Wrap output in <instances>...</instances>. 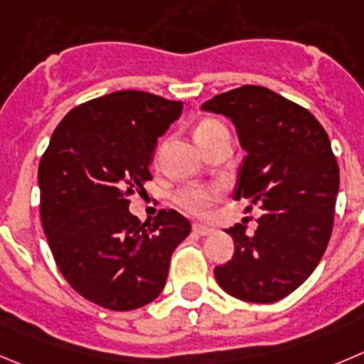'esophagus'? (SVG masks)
Wrapping results in <instances>:
<instances>
[{
	"label": "esophagus",
	"instance_id": "34e87169",
	"mask_svg": "<svg viewBox=\"0 0 364 364\" xmlns=\"http://www.w3.org/2000/svg\"><path fill=\"white\" fill-rule=\"evenodd\" d=\"M193 232H195V234H198V236H209V234H213L214 232V228L209 227V225L195 223L193 225Z\"/></svg>",
	"mask_w": 364,
	"mask_h": 364
}]
</instances>
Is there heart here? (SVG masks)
I'll list each match as a JSON object with an SVG mask.
<instances>
[{
	"instance_id": "1",
	"label": "heart",
	"mask_w": 364,
	"mask_h": 364,
	"mask_svg": "<svg viewBox=\"0 0 364 364\" xmlns=\"http://www.w3.org/2000/svg\"><path fill=\"white\" fill-rule=\"evenodd\" d=\"M221 127V123L214 119H205L198 124L196 128L195 137L200 139L205 134H209L214 128ZM220 198V188L218 186H203V184H189L180 188L175 193L173 200H175L176 205L184 213L193 214V216H203V214L209 213V209L213 207V203Z\"/></svg>"
}]
</instances>
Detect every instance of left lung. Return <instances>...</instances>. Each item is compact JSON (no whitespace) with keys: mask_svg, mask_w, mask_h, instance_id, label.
<instances>
[{"mask_svg":"<svg viewBox=\"0 0 364 364\" xmlns=\"http://www.w3.org/2000/svg\"><path fill=\"white\" fill-rule=\"evenodd\" d=\"M202 110L234 123L247 151L234 200L250 198L264 210L254 236L240 223L227 228L234 255L214 277L245 302H277L314 272L331 240L340 189L331 141L309 110L261 85L214 96Z\"/></svg>","mask_w":364,"mask_h":364,"instance_id":"obj_1","label":"left lung"}]
</instances>
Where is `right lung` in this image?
<instances>
[{
	"instance_id": "obj_1",
	"label": "right lung",
	"mask_w": 364,
	"mask_h": 364,
	"mask_svg": "<svg viewBox=\"0 0 364 364\" xmlns=\"http://www.w3.org/2000/svg\"><path fill=\"white\" fill-rule=\"evenodd\" d=\"M182 102L116 91L75 107L39 162L41 220L58 269L76 293L112 311L157 299L171 254L191 232L176 210L141 223L128 196L144 191L159 137Z\"/></svg>"
}]
</instances>
